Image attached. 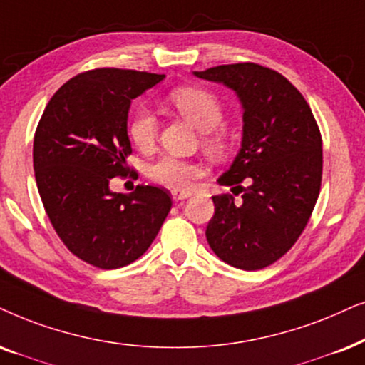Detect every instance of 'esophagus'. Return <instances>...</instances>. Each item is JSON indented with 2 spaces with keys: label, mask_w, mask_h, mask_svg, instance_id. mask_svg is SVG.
I'll use <instances>...</instances> for the list:
<instances>
[{
  "label": "esophagus",
  "mask_w": 365,
  "mask_h": 365,
  "mask_svg": "<svg viewBox=\"0 0 365 365\" xmlns=\"http://www.w3.org/2000/svg\"><path fill=\"white\" fill-rule=\"evenodd\" d=\"M191 196V194L186 192V191H173V200L174 201H182V200H187V197Z\"/></svg>",
  "instance_id": "34e87169"
}]
</instances>
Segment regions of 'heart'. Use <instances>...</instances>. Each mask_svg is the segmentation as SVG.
Masks as SVG:
<instances>
[{
    "instance_id": "obj_1",
    "label": "heart",
    "mask_w": 365,
    "mask_h": 365,
    "mask_svg": "<svg viewBox=\"0 0 365 365\" xmlns=\"http://www.w3.org/2000/svg\"><path fill=\"white\" fill-rule=\"evenodd\" d=\"M168 102L179 115L191 122L202 132V145L212 158H223L231 145L230 132L225 129V108L215 93L200 87H176L168 93ZM127 135L137 149L148 153L158 139V120L148 108L139 107L130 112L127 120ZM200 174L197 165L191 160L163 155L149 165L148 178L160 186L186 189Z\"/></svg>"
}]
</instances>
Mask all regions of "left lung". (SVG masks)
<instances>
[{"label":"left lung","mask_w":365,"mask_h":365,"mask_svg":"<svg viewBox=\"0 0 365 365\" xmlns=\"http://www.w3.org/2000/svg\"><path fill=\"white\" fill-rule=\"evenodd\" d=\"M194 75L233 88L245 110L240 154L217 179L233 194L212 196L207 243L235 268L269 267L295 245L319 200L320 129L304 96L275 70L246 61Z\"/></svg>","instance_id":"obj_1"}]
</instances>
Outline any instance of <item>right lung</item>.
<instances>
[{
  "instance_id": "right-lung-1",
  "label": "right lung",
  "mask_w": 365,
  "mask_h": 365,
  "mask_svg": "<svg viewBox=\"0 0 365 365\" xmlns=\"http://www.w3.org/2000/svg\"><path fill=\"white\" fill-rule=\"evenodd\" d=\"M163 78L137 70H88L56 90L38 122L33 169L41 202L63 245L97 268H122L140 258L171 211L164 187L122 194L108 186L130 173L132 98Z\"/></svg>"
}]
</instances>
